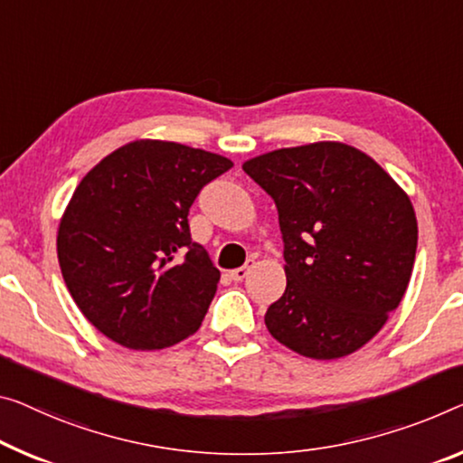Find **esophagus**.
I'll list each match as a JSON object with an SVG mask.
<instances>
[{
  "mask_svg": "<svg viewBox=\"0 0 463 463\" xmlns=\"http://www.w3.org/2000/svg\"><path fill=\"white\" fill-rule=\"evenodd\" d=\"M248 273H250V267H240V269H233V271L230 273V277L233 281H244Z\"/></svg>",
  "mask_w": 463,
  "mask_h": 463,
  "instance_id": "obj_1",
  "label": "esophagus"
}]
</instances>
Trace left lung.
<instances>
[{"instance_id":"obj_1","label":"left lung","mask_w":463,"mask_h":463,"mask_svg":"<svg viewBox=\"0 0 463 463\" xmlns=\"http://www.w3.org/2000/svg\"><path fill=\"white\" fill-rule=\"evenodd\" d=\"M241 169L275 201L288 286L265 325L291 352L337 360L368 344L414 269L410 196L360 148L321 140L277 148Z\"/></svg>"}]
</instances>
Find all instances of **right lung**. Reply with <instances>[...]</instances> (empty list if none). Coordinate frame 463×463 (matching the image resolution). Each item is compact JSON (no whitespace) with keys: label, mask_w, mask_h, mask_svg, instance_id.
I'll return each mask as SVG.
<instances>
[{"label":"right lung","mask_w":463,"mask_h":463,"mask_svg":"<svg viewBox=\"0 0 463 463\" xmlns=\"http://www.w3.org/2000/svg\"><path fill=\"white\" fill-rule=\"evenodd\" d=\"M233 163L140 138L78 184L58 227V260L87 321L128 350H163L198 331L219 271L190 238L198 192Z\"/></svg>","instance_id":"obj_1"}]
</instances>
